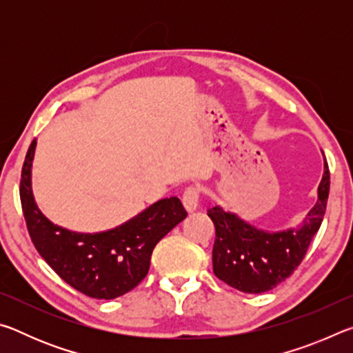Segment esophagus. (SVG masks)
<instances>
[{
  "label": "esophagus",
  "instance_id": "1",
  "mask_svg": "<svg viewBox=\"0 0 353 353\" xmlns=\"http://www.w3.org/2000/svg\"><path fill=\"white\" fill-rule=\"evenodd\" d=\"M199 198H201V191L196 187H188L183 191L182 196V202L183 207L187 208V212H194L199 205Z\"/></svg>",
  "mask_w": 353,
  "mask_h": 353
}]
</instances>
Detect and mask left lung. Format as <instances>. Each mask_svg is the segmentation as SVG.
Segmentation results:
<instances>
[{
  "mask_svg": "<svg viewBox=\"0 0 353 353\" xmlns=\"http://www.w3.org/2000/svg\"><path fill=\"white\" fill-rule=\"evenodd\" d=\"M330 172L324 174L318 188V201L301 225L282 232H266L250 225L235 213L224 212L219 205L207 213L214 224L213 272L232 288L260 294L288 279L301 265L307 249L324 219Z\"/></svg>",
  "mask_w": 353,
  "mask_h": 353,
  "instance_id": "left-lung-1",
  "label": "left lung"
}]
</instances>
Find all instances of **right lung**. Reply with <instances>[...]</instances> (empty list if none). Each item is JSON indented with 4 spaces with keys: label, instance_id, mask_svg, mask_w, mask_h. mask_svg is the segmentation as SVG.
<instances>
[{
    "label": "right lung",
    "instance_id": "obj_1",
    "mask_svg": "<svg viewBox=\"0 0 353 353\" xmlns=\"http://www.w3.org/2000/svg\"><path fill=\"white\" fill-rule=\"evenodd\" d=\"M37 141L28 149L21 170L20 199L35 249L61 279L93 299H115L146 277L152 250L187 212L179 198H165L115 229L79 234L51 223L39 210L31 187Z\"/></svg>",
    "mask_w": 353,
    "mask_h": 353
}]
</instances>
